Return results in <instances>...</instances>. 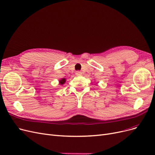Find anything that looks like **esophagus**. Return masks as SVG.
<instances>
[{
    "label": "esophagus",
    "instance_id": "esophagus-1",
    "mask_svg": "<svg viewBox=\"0 0 155 155\" xmlns=\"http://www.w3.org/2000/svg\"><path fill=\"white\" fill-rule=\"evenodd\" d=\"M76 76H81V75H82V72H80V71H76Z\"/></svg>",
    "mask_w": 155,
    "mask_h": 155
}]
</instances>
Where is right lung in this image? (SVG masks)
Segmentation results:
<instances>
[{
	"instance_id": "right-lung-1",
	"label": "right lung",
	"mask_w": 155,
	"mask_h": 155,
	"mask_svg": "<svg viewBox=\"0 0 155 155\" xmlns=\"http://www.w3.org/2000/svg\"><path fill=\"white\" fill-rule=\"evenodd\" d=\"M65 81H66V79L65 78H61V79H60L59 84H61V85H62L65 83Z\"/></svg>"
}]
</instances>
